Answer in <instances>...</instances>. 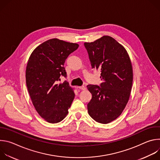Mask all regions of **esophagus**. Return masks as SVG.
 I'll use <instances>...</instances> for the list:
<instances>
[{"mask_svg":"<svg viewBox=\"0 0 160 160\" xmlns=\"http://www.w3.org/2000/svg\"><path fill=\"white\" fill-rule=\"evenodd\" d=\"M78 88L79 89H81V90H85V87L84 86H80V87H78Z\"/></svg>","mask_w":160,"mask_h":160,"instance_id":"esophagus-1","label":"esophagus"}]
</instances>
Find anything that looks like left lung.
Segmentation results:
<instances>
[{
	"instance_id": "obj_1",
	"label": "left lung",
	"mask_w": 160,
	"mask_h": 160,
	"mask_svg": "<svg viewBox=\"0 0 160 160\" xmlns=\"http://www.w3.org/2000/svg\"><path fill=\"white\" fill-rule=\"evenodd\" d=\"M92 68L101 70L100 86L88 85L92 99L87 104L88 115L106 124L117 119L125 109L132 90L133 70L126 49L115 39L103 36L84 43Z\"/></svg>"
}]
</instances>
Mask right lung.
I'll list each match as a JSON object with an SVG mask.
<instances>
[{
    "label": "right lung",
    "instance_id": "right-lung-1",
    "mask_svg": "<svg viewBox=\"0 0 160 160\" xmlns=\"http://www.w3.org/2000/svg\"><path fill=\"white\" fill-rule=\"evenodd\" d=\"M78 44L58 38L44 42L31 54L26 69V83L32 103L39 115L51 123L62 121L75 98L68 82L64 64Z\"/></svg>",
    "mask_w": 160,
    "mask_h": 160
}]
</instances>
